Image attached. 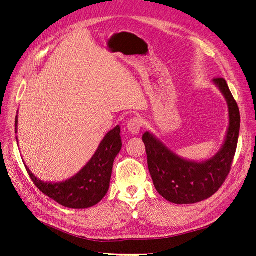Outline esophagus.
I'll return each instance as SVG.
<instances>
[{"instance_id": "34e87169", "label": "esophagus", "mask_w": 256, "mask_h": 256, "mask_svg": "<svg viewBox=\"0 0 256 256\" xmlns=\"http://www.w3.org/2000/svg\"><path fill=\"white\" fill-rule=\"evenodd\" d=\"M143 126V120L140 118H134L127 122V129L130 134H138Z\"/></svg>"}]
</instances>
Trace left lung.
<instances>
[{
    "instance_id": "obj_1",
    "label": "left lung",
    "mask_w": 256,
    "mask_h": 256,
    "mask_svg": "<svg viewBox=\"0 0 256 256\" xmlns=\"http://www.w3.org/2000/svg\"><path fill=\"white\" fill-rule=\"evenodd\" d=\"M228 108V127L224 142L214 156L204 161L186 160L172 152L150 131L143 134L147 164L154 188L161 196L175 204H194L210 198L228 177L233 162L240 129V113L226 81L216 78Z\"/></svg>"
}]
</instances>
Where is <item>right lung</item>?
I'll return each mask as SVG.
<instances>
[{"label":"right lung","instance_id":"obj_1","mask_svg":"<svg viewBox=\"0 0 256 256\" xmlns=\"http://www.w3.org/2000/svg\"><path fill=\"white\" fill-rule=\"evenodd\" d=\"M14 131L18 132V112ZM16 140L18 143L17 136ZM122 145L120 127L118 125L104 136L88 164L64 182H44L30 172L26 164V168L36 187L60 205L74 209L88 208L98 204L109 190L113 162Z\"/></svg>","mask_w":256,"mask_h":256}]
</instances>
